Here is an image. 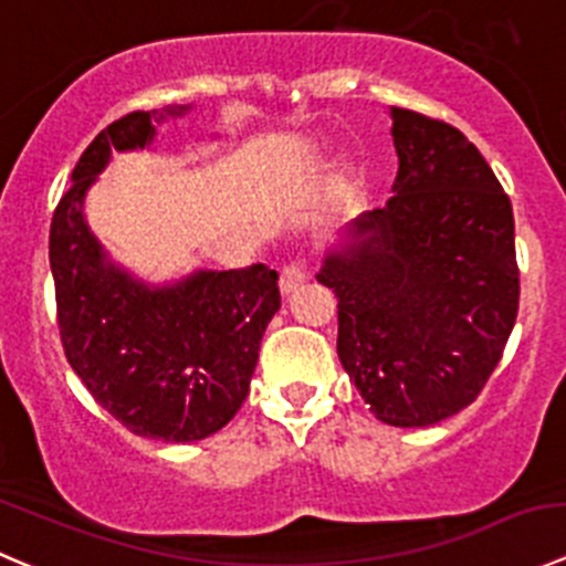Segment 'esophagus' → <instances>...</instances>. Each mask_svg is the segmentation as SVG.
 <instances>
[{
  "instance_id": "obj_1",
  "label": "esophagus",
  "mask_w": 566,
  "mask_h": 566,
  "mask_svg": "<svg viewBox=\"0 0 566 566\" xmlns=\"http://www.w3.org/2000/svg\"><path fill=\"white\" fill-rule=\"evenodd\" d=\"M302 281H305V266L300 261H291L281 272V294H291Z\"/></svg>"
}]
</instances>
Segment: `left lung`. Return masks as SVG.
Wrapping results in <instances>:
<instances>
[{"instance_id": "1", "label": "left lung", "mask_w": 566, "mask_h": 566, "mask_svg": "<svg viewBox=\"0 0 566 566\" xmlns=\"http://www.w3.org/2000/svg\"><path fill=\"white\" fill-rule=\"evenodd\" d=\"M388 115L394 195L338 228L316 281L338 296L340 366L374 416L432 427L481 394L514 327V217L460 128Z\"/></svg>"}]
</instances>
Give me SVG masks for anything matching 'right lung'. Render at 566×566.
I'll use <instances>...</instances> for the list:
<instances>
[{"label": "right lung", "instance_id": "1", "mask_svg": "<svg viewBox=\"0 0 566 566\" xmlns=\"http://www.w3.org/2000/svg\"><path fill=\"white\" fill-rule=\"evenodd\" d=\"M187 112L192 104H170L109 123L76 161L49 233L71 368L115 421L165 443L203 440L237 416L281 311L277 272L264 264L150 283L112 259L87 222V195L112 154L154 150L156 126Z\"/></svg>", "mask_w": 566, "mask_h": 566}]
</instances>
